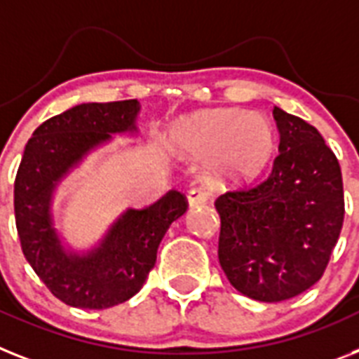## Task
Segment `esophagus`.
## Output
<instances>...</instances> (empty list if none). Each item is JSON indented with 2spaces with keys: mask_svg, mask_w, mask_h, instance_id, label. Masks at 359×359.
<instances>
[{
  "mask_svg": "<svg viewBox=\"0 0 359 359\" xmlns=\"http://www.w3.org/2000/svg\"><path fill=\"white\" fill-rule=\"evenodd\" d=\"M187 200H189V205L191 207H198L203 205V203L209 200V194H207L203 189H192V191H189V194H187Z\"/></svg>",
  "mask_w": 359,
  "mask_h": 359,
  "instance_id": "obj_1",
  "label": "esophagus"
}]
</instances>
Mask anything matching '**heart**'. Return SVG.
<instances>
[{
    "label": "heart",
    "mask_w": 359,
    "mask_h": 359,
    "mask_svg": "<svg viewBox=\"0 0 359 359\" xmlns=\"http://www.w3.org/2000/svg\"><path fill=\"white\" fill-rule=\"evenodd\" d=\"M174 141L183 156H205L207 174L215 183L248 182L273 154L269 121L242 109H212L183 119Z\"/></svg>",
    "instance_id": "b5f03b06"
}]
</instances>
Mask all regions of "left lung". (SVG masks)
<instances>
[{
    "mask_svg": "<svg viewBox=\"0 0 359 359\" xmlns=\"http://www.w3.org/2000/svg\"><path fill=\"white\" fill-rule=\"evenodd\" d=\"M280 141L264 182L215 201L218 259L242 295L279 303L318 283L343 227L339 161L306 121L273 108Z\"/></svg>",
    "mask_w": 359,
    "mask_h": 359,
    "instance_id": "1",
    "label": "left lung"
}]
</instances>
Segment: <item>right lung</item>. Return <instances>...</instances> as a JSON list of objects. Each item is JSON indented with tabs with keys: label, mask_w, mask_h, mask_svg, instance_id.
Here are the masks:
<instances>
[{
	"label": "right lung",
	"mask_w": 359,
	"mask_h": 359,
	"mask_svg": "<svg viewBox=\"0 0 359 359\" xmlns=\"http://www.w3.org/2000/svg\"><path fill=\"white\" fill-rule=\"evenodd\" d=\"M137 100L88 102L41 123L27 141L14 182V215L22 251L34 273L62 303L115 306L143 288L159 242L187 211L182 192L168 191L144 209H128L86 253L67 251L55 229L56 185L111 133L137 132Z\"/></svg>",
	"instance_id": "1"
}]
</instances>
